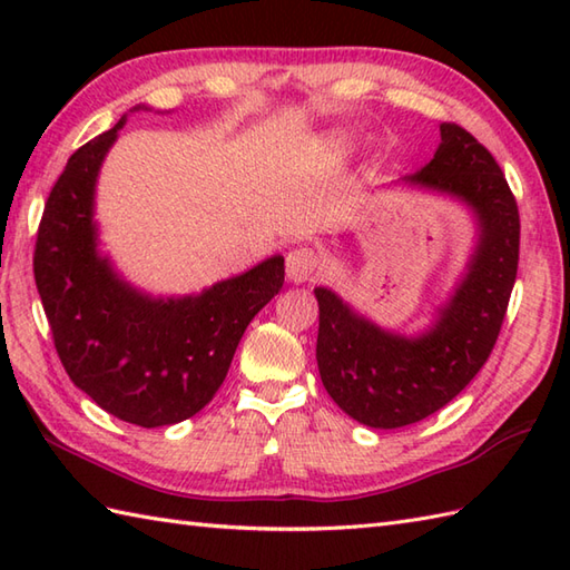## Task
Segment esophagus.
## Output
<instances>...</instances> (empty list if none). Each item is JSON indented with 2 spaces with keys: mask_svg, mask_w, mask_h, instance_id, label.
Masks as SVG:
<instances>
[{
  "mask_svg": "<svg viewBox=\"0 0 570 570\" xmlns=\"http://www.w3.org/2000/svg\"><path fill=\"white\" fill-rule=\"evenodd\" d=\"M318 269L321 259L311 247H294L286 252V276L292 278L294 284L311 282V278L318 274Z\"/></svg>",
  "mask_w": 570,
  "mask_h": 570,
  "instance_id": "1",
  "label": "esophagus"
}]
</instances>
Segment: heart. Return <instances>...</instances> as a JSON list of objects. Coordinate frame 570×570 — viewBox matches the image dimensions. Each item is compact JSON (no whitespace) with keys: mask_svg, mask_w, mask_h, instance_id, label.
I'll return each instance as SVG.
<instances>
[{"mask_svg":"<svg viewBox=\"0 0 570 570\" xmlns=\"http://www.w3.org/2000/svg\"><path fill=\"white\" fill-rule=\"evenodd\" d=\"M345 147H347V139L343 135H335L325 141V151H331V154H341Z\"/></svg>","mask_w":570,"mask_h":570,"instance_id":"heart-1","label":"heart"}]
</instances>
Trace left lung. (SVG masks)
Here are the masks:
<instances>
[{"label":"left lung","instance_id":"1","mask_svg":"<svg viewBox=\"0 0 570 570\" xmlns=\"http://www.w3.org/2000/svg\"><path fill=\"white\" fill-rule=\"evenodd\" d=\"M406 180L465 200L478 213L480 245L439 321L419 337L382 331L316 288L323 386L347 416L372 429L409 426L465 390L498 343L519 264L514 193L468 129L443 122L431 164Z\"/></svg>","mask_w":570,"mask_h":570}]
</instances>
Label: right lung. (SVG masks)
Returning <instances> with one entry per match:
<instances>
[{"instance_id":"add662e5","label":"right lung","mask_w":570,"mask_h":570,"mask_svg":"<svg viewBox=\"0 0 570 570\" xmlns=\"http://www.w3.org/2000/svg\"><path fill=\"white\" fill-rule=\"evenodd\" d=\"M125 119L70 156L48 193L33 278L72 384L107 414L144 429L190 419L225 382L239 337L284 286V257L205 288L149 298L98 254L92 193Z\"/></svg>"}]
</instances>
